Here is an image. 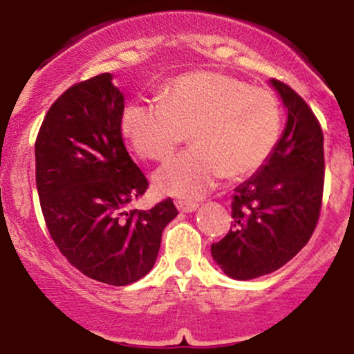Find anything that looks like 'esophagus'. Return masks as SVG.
Instances as JSON below:
<instances>
[{"label": "esophagus", "instance_id": "1", "mask_svg": "<svg viewBox=\"0 0 354 354\" xmlns=\"http://www.w3.org/2000/svg\"><path fill=\"white\" fill-rule=\"evenodd\" d=\"M176 205L180 212H185V214L194 212V210H197V207H198L196 202H185V201H177Z\"/></svg>", "mask_w": 354, "mask_h": 354}]
</instances>
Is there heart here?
<instances>
[{
  "label": "heart",
  "mask_w": 354,
  "mask_h": 354,
  "mask_svg": "<svg viewBox=\"0 0 354 354\" xmlns=\"http://www.w3.org/2000/svg\"><path fill=\"white\" fill-rule=\"evenodd\" d=\"M283 115L271 90L219 71H192L164 86L160 100H132L120 115V129L135 152L165 160L189 132L192 149L157 170L160 196L196 201L219 178L257 172L276 149Z\"/></svg>",
  "instance_id": "1"
}]
</instances>
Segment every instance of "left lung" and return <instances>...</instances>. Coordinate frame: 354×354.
Wrapping results in <instances>:
<instances>
[{"mask_svg":"<svg viewBox=\"0 0 354 354\" xmlns=\"http://www.w3.org/2000/svg\"><path fill=\"white\" fill-rule=\"evenodd\" d=\"M288 122L268 162L237 185L227 236L210 254L232 279L249 281L277 271L313 236L324 184L323 130L299 95L271 80Z\"/></svg>","mask_w":354,"mask_h":354,"instance_id":"8db88e82","label":"left lung"}]
</instances>
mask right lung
Wrapping results in <instances>:
<instances>
[{"mask_svg":"<svg viewBox=\"0 0 354 354\" xmlns=\"http://www.w3.org/2000/svg\"><path fill=\"white\" fill-rule=\"evenodd\" d=\"M102 73L70 86L39 129L35 158L43 217L59 252L100 283L125 286L156 264L172 198L150 210L127 205L149 182L124 145V93Z\"/></svg>","mask_w":354,"mask_h":354,"instance_id":"1","label":"right lung"}]
</instances>
